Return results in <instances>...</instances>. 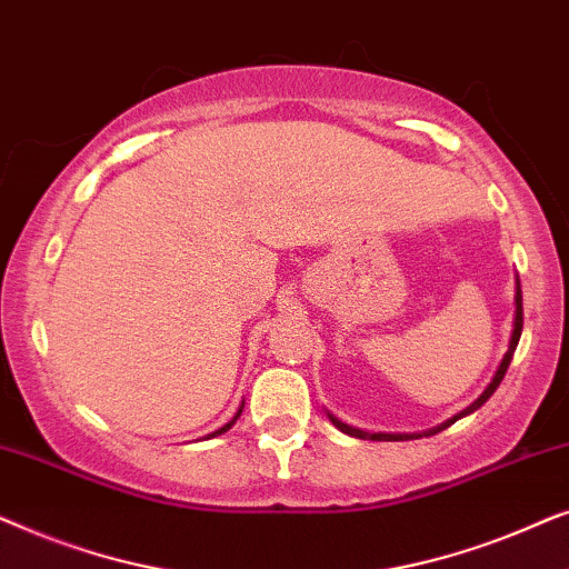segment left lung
Masks as SVG:
<instances>
[{"instance_id":"1","label":"left lung","mask_w":569,"mask_h":569,"mask_svg":"<svg viewBox=\"0 0 569 569\" xmlns=\"http://www.w3.org/2000/svg\"><path fill=\"white\" fill-rule=\"evenodd\" d=\"M520 331H523V292H520V279L516 277V316H512V333H510L508 352H505L500 365H497L492 380H489V386L485 388V391H481L479 399L471 401L463 411H458V415L446 419V422L438 425V427H430V430H425V432H368V430H360V427H352V425L341 422V419L333 417L331 411H326V415H329L331 425L337 427V430H341L345 435H352V438H360V440H417V438H430V435L442 432V430H446V427L458 422V419H461V417L473 415V411H477L481 403H487V399L497 391V386H500V380L505 378V372H508V368H510L512 352H516V347H518V341H520Z\"/></svg>"}]
</instances>
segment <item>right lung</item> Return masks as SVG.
Instances as JSON below:
<instances>
[{
	"label": "right lung",
	"mask_w": 569,
	"mask_h": 569,
	"mask_svg": "<svg viewBox=\"0 0 569 569\" xmlns=\"http://www.w3.org/2000/svg\"><path fill=\"white\" fill-rule=\"evenodd\" d=\"M243 403H246V401H243ZM243 403H240V407H238V411H236V417H232V419H230V422H228V425H222V427H220V430H214V432H212V435H207V438H217V435H222V432H228V430H230V427H232V425H236V422H238V417H240V411H243Z\"/></svg>",
	"instance_id": "right-lung-1"
}]
</instances>
